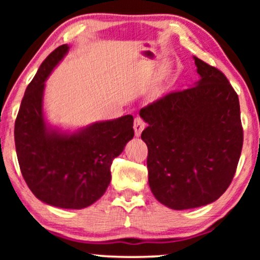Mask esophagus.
<instances>
[{
	"label": "esophagus",
	"instance_id": "obj_1",
	"mask_svg": "<svg viewBox=\"0 0 260 260\" xmlns=\"http://www.w3.org/2000/svg\"><path fill=\"white\" fill-rule=\"evenodd\" d=\"M145 126V123L144 120L141 118V117H136L135 118V123H134V127H135V135L136 136H140V135L142 134V131H143Z\"/></svg>",
	"mask_w": 260,
	"mask_h": 260
}]
</instances>
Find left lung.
Masks as SVG:
<instances>
[{
  "label": "left lung",
  "instance_id": "8db88e82",
  "mask_svg": "<svg viewBox=\"0 0 260 260\" xmlns=\"http://www.w3.org/2000/svg\"><path fill=\"white\" fill-rule=\"evenodd\" d=\"M200 80L141 109L148 123L149 186L172 209L218 200L232 182L244 133L237 92L225 74L194 58Z\"/></svg>",
  "mask_w": 260,
  "mask_h": 260
}]
</instances>
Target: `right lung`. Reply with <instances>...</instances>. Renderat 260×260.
<instances>
[{
    "instance_id": "add662e5",
    "label": "right lung",
    "mask_w": 260,
    "mask_h": 260,
    "mask_svg": "<svg viewBox=\"0 0 260 260\" xmlns=\"http://www.w3.org/2000/svg\"><path fill=\"white\" fill-rule=\"evenodd\" d=\"M69 46L55 48L39 67L15 120V148L22 176L35 197L60 208L80 209L101 199L111 181L112 161L134 137V117L95 123L80 133L48 131L42 115L45 80Z\"/></svg>"
}]
</instances>
